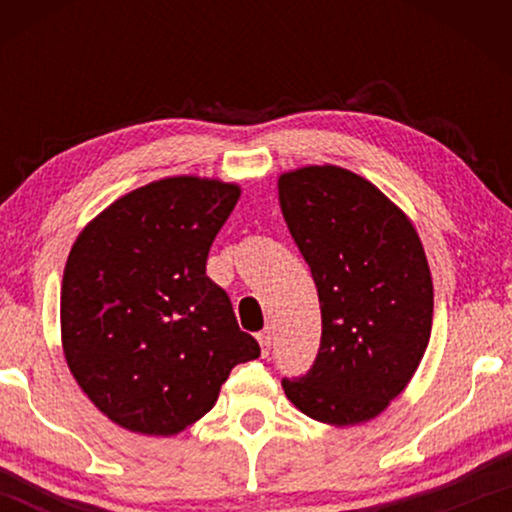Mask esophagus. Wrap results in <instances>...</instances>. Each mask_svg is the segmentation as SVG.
<instances>
[{
	"label": "esophagus",
	"instance_id": "obj_1",
	"mask_svg": "<svg viewBox=\"0 0 512 512\" xmlns=\"http://www.w3.org/2000/svg\"><path fill=\"white\" fill-rule=\"evenodd\" d=\"M256 340H258V345H261V354L268 356L270 345H272V331H270V328H263V331L256 335Z\"/></svg>",
	"mask_w": 512,
	"mask_h": 512
}]
</instances>
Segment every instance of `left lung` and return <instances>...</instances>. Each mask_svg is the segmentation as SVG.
<instances>
[{"instance_id":"left-lung-1","label":"left lung","mask_w":512,"mask_h":512,"mask_svg":"<svg viewBox=\"0 0 512 512\" xmlns=\"http://www.w3.org/2000/svg\"><path fill=\"white\" fill-rule=\"evenodd\" d=\"M277 188L321 307L317 359L307 375L282 380L284 394L317 422H368L408 387L429 345L422 240L401 207L345 167H298L279 174Z\"/></svg>"}]
</instances>
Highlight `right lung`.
Returning <instances> with one entry per match:
<instances>
[{
	"instance_id": "add662e5",
	"label": "right lung",
	"mask_w": 512,
	"mask_h": 512,
	"mask_svg": "<svg viewBox=\"0 0 512 512\" xmlns=\"http://www.w3.org/2000/svg\"><path fill=\"white\" fill-rule=\"evenodd\" d=\"M221 179L165 177L135 188L81 230L60 293L62 352L111 422L174 436L214 408L237 363L261 347L205 275L240 200Z\"/></svg>"
}]
</instances>
